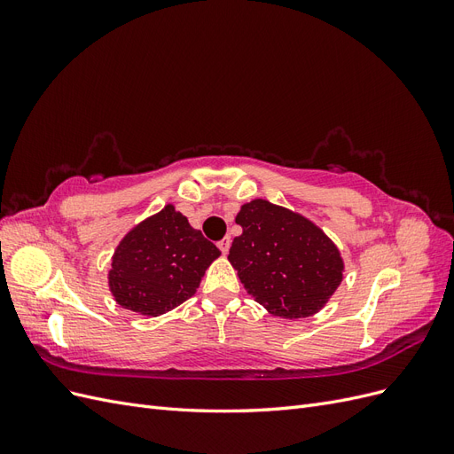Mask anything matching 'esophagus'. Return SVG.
Listing matches in <instances>:
<instances>
[{
    "instance_id": "esophagus-1",
    "label": "esophagus",
    "mask_w": 454,
    "mask_h": 454,
    "mask_svg": "<svg viewBox=\"0 0 454 454\" xmlns=\"http://www.w3.org/2000/svg\"><path fill=\"white\" fill-rule=\"evenodd\" d=\"M217 248L222 250V254L225 255V254L229 252V248H231V239H229V237H225L223 240H219V242H217Z\"/></svg>"
}]
</instances>
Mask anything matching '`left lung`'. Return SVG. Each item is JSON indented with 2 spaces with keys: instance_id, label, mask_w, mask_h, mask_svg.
<instances>
[{
  "instance_id": "obj_1",
  "label": "left lung",
  "mask_w": 454,
  "mask_h": 454,
  "mask_svg": "<svg viewBox=\"0 0 454 454\" xmlns=\"http://www.w3.org/2000/svg\"><path fill=\"white\" fill-rule=\"evenodd\" d=\"M235 222L242 235L232 240L229 261L259 305L294 320L327 303L345 265L322 229L263 199L244 204Z\"/></svg>"
}]
</instances>
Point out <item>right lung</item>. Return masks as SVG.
Masks as SVG:
<instances>
[{"instance_id":"add662e5","label":"right lung","mask_w":454,"mask_h":454,"mask_svg":"<svg viewBox=\"0 0 454 454\" xmlns=\"http://www.w3.org/2000/svg\"><path fill=\"white\" fill-rule=\"evenodd\" d=\"M215 246L168 204L136 225L117 246L109 290L122 309L159 316L197 292Z\"/></svg>"}]
</instances>
